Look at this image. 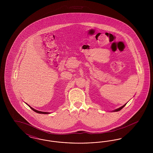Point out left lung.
I'll use <instances>...</instances> for the list:
<instances>
[{"label": "left lung", "mask_w": 153, "mask_h": 153, "mask_svg": "<svg viewBox=\"0 0 153 153\" xmlns=\"http://www.w3.org/2000/svg\"><path fill=\"white\" fill-rule=\"evenodd\" d=\"M126 105V104H124V105H123L122 107H121L119 108L118 109H115V111H114V112H117V111H120L121 109H122V108H123L124 107V106H125Z\"/></svg>", "instance_id": "obj_1"}]
</instances>
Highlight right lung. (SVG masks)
Here are the masks:
<instances>
[{
	"label": "right lung",
	"mask_w": 153,
	"mask_h": 153,
	"mask_svg": "<svg viewBox=\"0 0 153 153\" xmlns=\"http://www.w3.org/2000/svg\"><path fill=\"white\" fill-rule=\"evenodd\" d=\"M30 107V108H31V109H33L34 111H35L36 112V113H38V114H49V112H41V111H37V110H36V109L33 108H32V107Z\"/></svg>",
	"instance_id": "1"
}]
</instances>
